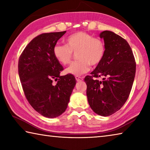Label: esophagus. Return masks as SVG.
<instances>
[{"mask_svg": "<svg viewBox=\"0 0 150 150\" xmlns=\"http://www.w3.org/2000/svg\"><path fill=\"white\" fill-rule=\"evenodd\" d=\"M75 79L77 80V81H81L83 80V78L81 77H79V76H76Z\"/></svg>", "mask_w": 150, "mask_h": 150, "instance_id": "esophagus-1", "label": "esophagus"}]
</instances>
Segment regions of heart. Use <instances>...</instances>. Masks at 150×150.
<instances>
[{
    "label": "heart",
    "mask_w": 150,
    "mask_h": 150,
    "mask_svg": "<svg viewBox=\"0 0 150 150\" xmlns=\"http://www.w3.org/2000/svg\"><path fill=\"white\" fill-rule=\"evenodd\" d=\"M65 45L56 44L53 54L58 62L63 65L71 61L73 54L77 60L73 62L65 72L73 75H81L88 71L91 65L96 66L102 62L105 54V45L99 38L85 32H77L65 40Z\"/></svg>",
    "instance_id": "heart-1"
}]
</instances>
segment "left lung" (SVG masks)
<instances>
[{
  "label": "left lung",
  "instance_id": "8db88e82",
  "mask_svg": "<svg viewBox=\"0 0 150 150\" xmlns=\"http://www.w3.org/2000/svg\"><path fill=\"white\" fill-rule=\"evenodd\" d=\"M105 45L103 59L91 75L86 76L87 96L91 108L108 116L120 110L128 99L136 73V62L126 40L111 31L100 34ZM102 77L99 81L95 78Z\"/></svg>",
  "mask_w": 150,
  "mask_h": 150
}]
</instances>
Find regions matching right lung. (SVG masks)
I'll use <instances>...</instances> for the list:
<instances>
[{
	"instance_id": "right-lung-1",
	"label": "right lung",
	"mask_w": 150,
	"mask_h": 150,
	"mask_svg": "<svg viewBox=\"0 0 150 150\" xmlns=\"http://www.w3.org/2000/svg\"><path fill=\"white\" fill-rule=\"evenodd\" d=\"M65 32L38 35L26 45L18 60L19 77L28 101L35 111L50 118L65 111L77 82L73 75L60 76L63 67L53 54ZM53 80L57 81L55 85Z\"/></svg>"
}]
</instances>
